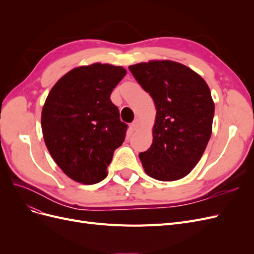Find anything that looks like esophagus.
Wrapping results in <instances>:
<instances>
[{
	"mask_svg": "<svg viewBox=\"0 0 254 254\" xmlns=\"http://www.w3.org/2000/svg\"><path fill=\"white\" fill-rule=\"evenodd\" d=\"M140 120L139 119H135L133 122H132V124H131V128H132V130H137L139 129V127H140Z\"/></svg>",
	"mask_w": 254,
	"mask_h": 254,
	"instance_id": "34e87169",
	"label": "esophagus"
}]
</instances>
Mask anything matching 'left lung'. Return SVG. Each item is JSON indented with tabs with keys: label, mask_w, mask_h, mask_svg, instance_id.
I'll return each mask as SVG.
<instances>
[{
	"label": "left lung",
	"mask_w": 254,
	"mask_h": 254,
	"mask_svg": "<svg viewBox=\"0 0 254 254\" xmlns=\"http://www.w3.org/2000/svg\"><path fill=\"white\" fill-rule=\"evenodd\" d=\"M129 70L157 109L152 144L139 155L144 171L160 181L179 180L199 162L211 137L210 88L200 75L172 60H150Z\"/></svg>",
	"instance_id": "left-lung-1"
}]
</instances>
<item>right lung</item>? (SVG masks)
Returning <instances> with one entry per match:
<instances>
[{
    "label": "right lung",
    "instance_id": "1",
    "mask_svg": "<svg viewBox=\"0 0 254 254\" xmlns=\"http://www.w3.org/2000/svg\"><path fill=\"white\" fill-rule=\"evenodd\" d=\"M123 66L93 64L75 67L52 88L41 113L45 145L67 177L82 184L104 180L113 152L125 140L111 92L124 78Z\"/></svg>",
    "mask_w": 254,
    "mask_h": 254
}]
</instances>
